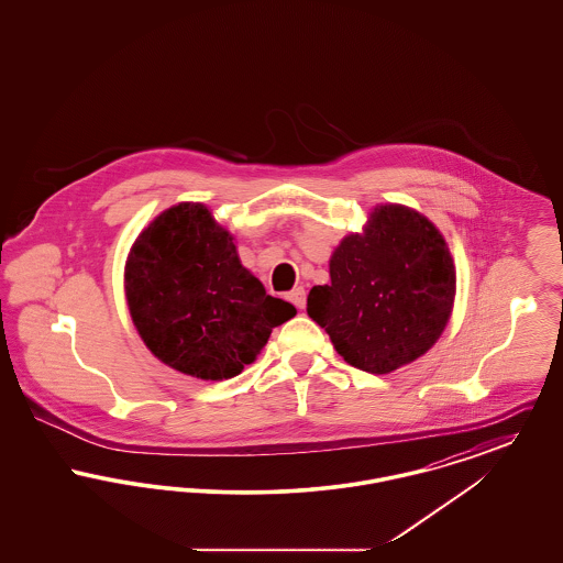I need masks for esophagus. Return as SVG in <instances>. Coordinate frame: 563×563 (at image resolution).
<instances>
[{"instance_id": "1", "label": "esophagus", "mask_w": 563, "mask_h": 563, "mask_svg": "<svg viewBox=\"0 0 563 563\" xmlns=\"http://www.w3.org/2000/svg\"><path fill=\"white\" fill-rule=\"evenodd\" d=\"M287 297H289V301L294 303L295 308H299V310H303V308H306V291H303L301 287L294 289V291L287 295Z\"/></svg>"}]
</instances>
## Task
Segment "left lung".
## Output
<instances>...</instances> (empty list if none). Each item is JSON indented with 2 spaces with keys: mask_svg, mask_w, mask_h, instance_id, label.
I'll list each match as a JSON object with an SVG mask.
<instances>
[{
  "mask_svg": "<svg viewBox=\"0 0 563 563\" xmlns=\"http://www.w3.org/2000/svg\"><path fill=\"white\" fill-rule=\"evenodd\" d=\"M329 276L310 289L308 317L367 374H390L427 354L454 310L450 246L429 217L402 205H377L361 234L344 236Z\"/></svg>",
  "mask_w": 563,
  "mask_h": 563,
  "instance_id": "8db88e82",
  "label": "left lung"
}]
</instances>
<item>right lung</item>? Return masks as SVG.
Returning <instances> with one entry per match:
<instances>
[{
  "instance_id": "add662e5",
  "label": "right lung",
  "mask_w": 563,
  "mask_h": 563,
  "mask_svg": "<svg viewBox=\"0 0 563 563\" xmlns=\"http://www.w3.org/2000/svg\"><path fill=\"white\" fill-rule=\"evenodd\" d=\"M131 319L150 352L179 374L228 379L268 344L294 306L244 268L234 236L202 202L162 211L124 266Z\"/></svg>"
}]
</instances>
